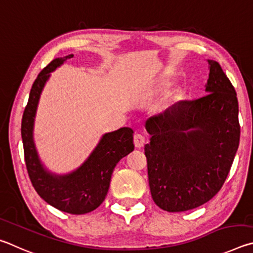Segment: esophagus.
I'll use <instances>...</instances> for the list:
<instances>
[{"instance_id": "34e87169", "label": "esophagus", "mask_w": 253, "mask_h": 253, "mask_svg": "<svg viewBox=\"0 0 253 253\" xmlns=\"http://www.w3.org/2000/svg\"><path fill=\"white\" fill-rule=\"evenodd\" d=\"M133 142H134L135 148L141 149V148H143V145H144V143H145V138H144V136H143L142 134L136 133V134H134V136H133Z\"/></svg>"}]
</instances>
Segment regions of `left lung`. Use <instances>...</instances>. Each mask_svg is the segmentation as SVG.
I'll return each mask as SVG.
<instances>
[{"label": "left lung", "mask_w": 253, "mask_h": 253, "mask_svg": "<svg viewBox=\"0 0 253 253\" xmlns=\"http://www.w3.org/2000/svg\"><path fill=\"white\" fill-rule=\"evenodd\" d=\"M207 95L180 101L145 121L150 191L162 210L182 212L222 187L240 141L237 93L216 61L208 60Z\"/></svg>", "instance_id": "8db88e82"}]
</instances>
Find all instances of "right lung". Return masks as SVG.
I'll use <instances>...</instances> for the list:
<instances>
[{
  "label": "right lung",
  "instance_id": "1",
  "mask_svg": "<svg viewBox=\"0 0 253 253\" xmlns=\"http://www.w3.org/2000/svg\"><path fill=\"white\" fill-rule=\"evenodd\" d=\"M71 57L73 54L56 57L38 75L22 118L21 134L26 169L39 196L57 210L71 214H84L95 210L104 201L115 166L134 150L133 130L121 127L102 135L86 160L72 172L56 174L46 169L34 142L35 115L51 72Z\"/></svg>",
  "mask_w": 253,
  "mask_h": 253
}]
</instances>
